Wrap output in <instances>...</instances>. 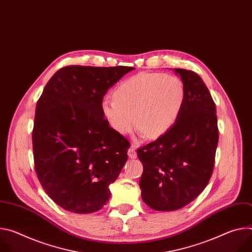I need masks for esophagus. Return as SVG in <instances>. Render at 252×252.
<instances>
[{
  "instance_id": "1",
  "label": "esophagus",
  "mask_w": 252,
  "mask_h": 252,
  "mask_svg": "<svg viewBox=\"0 0 252 252\" xmlns=\"http://www.w3.org/2000/svg\"><path fill=\"white\" fill-rule=\"evenodd\" d=\"M128 154V157L130 158H136V150H135V147L134 146H131L127 152Z\"/></svg>"
}]
</instances>
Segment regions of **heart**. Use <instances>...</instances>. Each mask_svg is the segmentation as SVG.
Wrapping results in <instances>:
<instances>
[{
	"label": "heart",
	"mask_w": 252,
	"mask_h": 252,
	"mask_svg": "<svg viewBox=\"0 0 252 252\" xmlns=\"http://www.w3.org/2000/svg\"><path fill=\"white\" fill-rule=\"evenodd\" d=\"M185 97L184 83L177 77L140 73L115 90V100L104 98L101 111L117 132L129 133L135 121L140 130L151 138H157L174 125L183 110Z\"/></svg>",
	"instance_id": "b5f03b06"
}]
</instances>
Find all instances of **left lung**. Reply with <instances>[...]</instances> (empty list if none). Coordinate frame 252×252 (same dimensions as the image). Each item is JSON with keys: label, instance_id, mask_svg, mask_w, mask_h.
Here are the masks:
<instances>
[{"label": "left lung", "instance_id": "obj_1", "mask_svg": "<svg viewBox=\"0 0 252 252\" xmlns=\"http://www.w3.org/2000/svg\"><path fill=\"white\" fill-rule=\"evenodd\" d=\"M174 71L186 89L183 110L164 134L136 152L143 166L141 198L158 211L182 208L202 192L219 143L217 106L207 87L192 70Z\"/></svg>", "mask_w": 252, "mask_h": 252}]
</instances>
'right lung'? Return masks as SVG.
I'll return each mask as SVG.
<instances>
[{
  "instance_id": "obj_1",
  "label": "right lung",
  "mask_w": 252,
  "mask_h": 252,
  "mask_svg": "<svg viewBox=\"0 0 252 252\" xmlns=\"http://www.w3.org/2000/svg\"><path fill=\"white\" fill-rule=\"evenodd\" d=\"M131 66L67 65L46 85L32 128L34 169L47 194L63 209L93 213L111 197L129 141L101 111L107 90Z\"/></svg>"
}]
</instances>
